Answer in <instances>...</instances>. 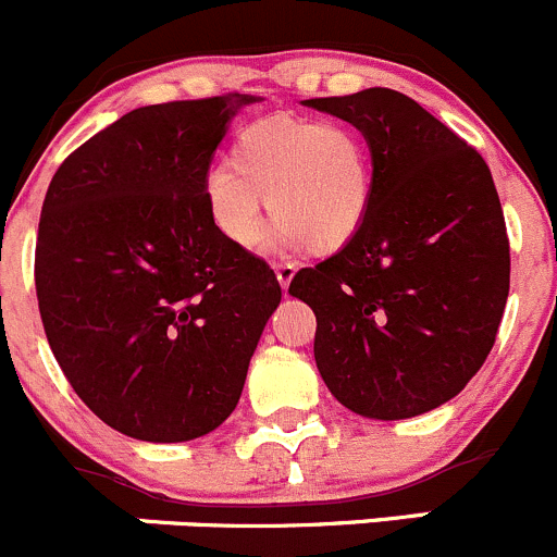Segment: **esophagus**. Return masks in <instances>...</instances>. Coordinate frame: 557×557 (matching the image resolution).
I'll return each instance as SVG.
<instances>
[{"label": "esophagus", "instance_id": "esophagus-1", "mask_svg": "<svg viewBox=\"0 0 557 557\" xmlns=\"http://www.w3.org/2000/svg\"><path fill=\"white\" fill-rule=\"evenodd\" d=\"M295 271H297V268L292 265V262H278V265H276V278H278L281 289H286V286L292 284V278H295Z\"/></svg>", "mask_w": 557, "mask_h": 557}]
</instances>
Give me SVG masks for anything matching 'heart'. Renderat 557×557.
Wrapping results in <instances>:
<instances>
[{
    "mask_svg": "<svg viewBox=\"0 0 557 557\" xmlns=\"http://www.w3.org/2000/svg\"><path fill=\"white\" fill-rule=\"evenodd\" d=\"M202 200L213 227L238 249L260 240L268 200L273 244L333 255L371 211V148L344 121L271 115L238 132L230 162H216L202 178Z\"/></svg>",
    "mask_w": 557,
    "mask_h": 557,
    "instance_id": "b5f03b06",
    "label": "heart"
}]
</instances>
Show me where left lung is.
Returning a JSON list of instances; mask_svg holds the SVG:
<instances>
[{"instance_id": "obj_1", "label": "left lung", "mask_w": 557, "mask_h": 557, "mask_svg": "<svg viewBox=\"0 0 557 557\" xmlns=\"http://www.w3.org/2000/svg\"><path fill=\"white\" fill-rule=\"evenodd\" d=\"M306 104L357 126L373 159L360 233L289 284L317 313V368L355 414H425L471 382L504 317L509 238L493 175L476 148L400 91Z\"/></svg>"}]
</instances>
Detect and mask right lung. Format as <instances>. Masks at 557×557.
<instances>
[{
	"mask_svg": "<svg viewBox=\"0 0 557 557\" xmlns=\"http://www.w3.org/2000/svg\"><path fill=\"white\" fill-rule=\"evenodd\" d=\"M251 94L148 104L75 148L48 186L35 286L53 357L119 433L173 444L238 406L281 302L265 260L222 238L202 178Z\"/></svg>",
	"mask_w": 557,
	"mask_h": 557,
	"instance_id": "obj_1",
	"label": "right lung"
}]
</instances>
